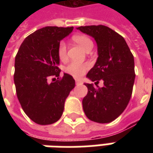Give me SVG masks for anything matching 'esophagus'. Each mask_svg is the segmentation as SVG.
<instances>
[{"instance_id": "34e87169", "label": "esophagus", "mask_w": 153, "mask_h": 153, "mask_svg": "<svg viewBox=\"0 0 153 153\" xmlns=\"http://www.w3.org/2000/svg\"><path fill=\"white\" fill-rule=\"evenodd\" d=\"M75 83H76L77 85H78V84H81V83H82V81L79 79H75Z\"/></svg>"}]
</instances>
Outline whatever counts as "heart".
<instances>
[{
    "instance_id": "b5f03b06",
    "label": "heart",
    "mask_w": 153,
    "mask_h": 153,
    "mask_svg": "<svg viewBox=\"0 0 153 153\" xmlns=\"http://www.w3.org/2000/svg\"><path fill=\"white\" fill-rule=\"evenodd\" d=\"M72 40L79 44L83 50L87 51L93 48V43L89 38L85 35H74L72 37ZM57 56L61 61H65L67 59V47L64 42H60L57 46ZM90 65L88 63H80L73 61L70 62L65 68V71L74 78H80L89 69Z\"/></svg>"
}]
</instances>
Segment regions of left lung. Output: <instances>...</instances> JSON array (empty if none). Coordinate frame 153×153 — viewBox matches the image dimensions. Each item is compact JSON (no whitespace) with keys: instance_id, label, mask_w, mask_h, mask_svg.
<instances>
[{"instance_id":"left-lung-1","label":"left lung","mask_w":153,"mask_h":153,"mask_svg":"<svg viewBox=\"0 0 153 153\" xmlns=\"http://www.w3.org/2000/svg\"><path fill=\"white\" fill-rule=\"evenodd\" d=\"M92 36L97 44L98 57L87 77L102 88L85 83L88 93L83 109L90 120L109 123L120 115L128 105L134 83V59L125 38L109 27L90 25L77 28Z\"/></svg>"}]
</instances>
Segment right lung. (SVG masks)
I'll return each instance as SVG.
<instances>
[{"mask_svg": "<svg viewBox=\"0 0 153 153\" xmlns=\"http://www.w3.org/2000/svg\"><path fill=\"white\" fill-rule=\"evenodd\" d=\"M73 28H40L25 38L16 54L14 81L17 97L25 114L38 125H51L61 117L65 99L75 86L70 74L59 78L57 56L58 44ZM51 76L57 80L49 84Z\"/></svg>", "mask_w": 153, "mask_h": 153, "instance_id": "obj_1", "label": "right lung"}]
</instances>
